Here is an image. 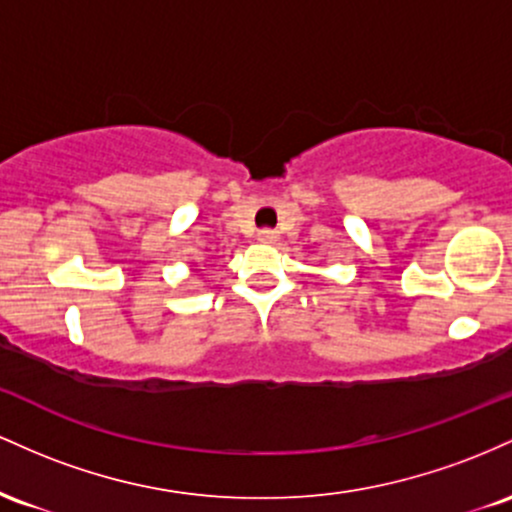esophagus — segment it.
Returning a JSON list of instances; mask_svg holds the SVG:
<instances>
[{"label": "esophagus", "mask_w": 512, "mask_h": 512, "mask_svg": "<svg viewBox=\"0 0 512 512\" xmlns=\"http://www.w3.org/2000/svg\"><path fill=\"white\" fill-rule=\"evenodd\" d=\"M278 239L280 232H275V229H261V232H258V241H261V244H278Z\"/></svg>", "instance_id": "34e87169"}]
</instances>
